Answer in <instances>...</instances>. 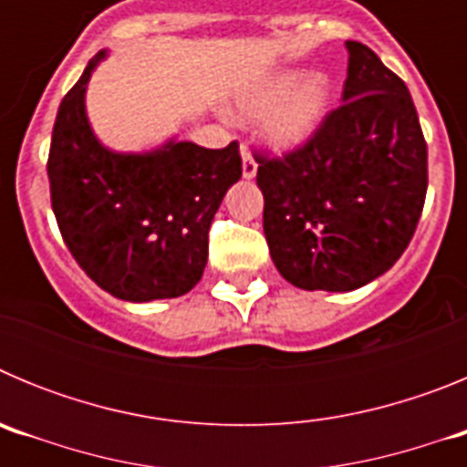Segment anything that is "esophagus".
I'll return each mask as SVG.
<instances>
[{
  "label": "esophagus",
  "mask_w": 467,
  "mask_h": 467,
  "mask_svg": "<svg viewBox=\"0 0 467 467\" xmlns=\"http://www.w3.org/2000/svg\"><path fill=\"white\" fill-rule=\"evenodd\" d=\"M241 156H243V177H245V180H253V177L257 175V161L253 159V154H250V150H247L245 144L241 147Z\"/></svg>",
  "instance_id": "1"
}]
</instances>
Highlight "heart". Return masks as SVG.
<instances>
[{"mask_svg":"<svg viewBox=\"0 0 467 467\" xmlns=\"http://www.w3.org/2000/svg\"><path fill=\"white\" fill-rule=\"evenodd\" d=\"M332 100V84L325 74H308L285 69L259 84L243 90L236 109L243 119L264 121V133L278 150H290L306 142L323 123Z\"/></svg>","mask_w":467,"mask_h":467,"instance_id":"obj_1","label":"heart"}]
</instances>
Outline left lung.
I'll return each mask as SVG.
<instances>
[{"instance_id":"8db88e82","label":"left lung","mask_w":467,"mask_h":467,"mask_svg":"<svg viewBox=\"0 0 467 467\" xmlns=\"http://www.w3.org/2000/svg\"><path fill=\"white\" fill-rule=\"evenodd\" d=\"M341 105L283 156L257 151L264 234L301 290L350 292L386 274L426 203L428 147L411 95L360 41H346Z\"/></svg>"}]
</instances>
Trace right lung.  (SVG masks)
Listing matches in <instances>:
<instances>
[{
    "instance_id": "add662e5",
    "label": "right lung",
    "mask_w": 467,
    "mask_h": 467,
    "mask_svg": "<svg viewBox=\"0 0 467 467\" xmlns=\"http://www.w3.org/2000/svg\"><path fill=\"white\" fill-rule=\"evenodd\" d=\"M102 57L57 107L47 163L57 229L86 275L117 299L182 296L203 275L213 217L243 175L238 142L205 150L171 140L144 154L109 151L84 105Z\"/></svg>"
}]
</instances>
